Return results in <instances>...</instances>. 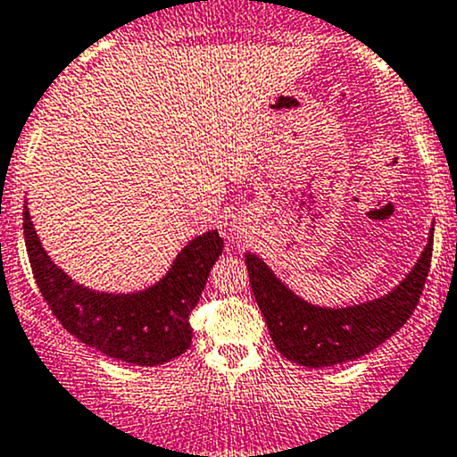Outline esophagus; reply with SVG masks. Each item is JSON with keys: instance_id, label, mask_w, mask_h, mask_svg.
<instances>
[{"instance_id": "obj_1", "label": "esophagus", "mask_w": 457, "mask_h": 457, "mask_svg": "<svg viewBox=\"0 0 457 457\" xmlns=\"http://www.w3.org/2000/svg\"><path fill=\"white\" fill-rule=\"evenodd\" d=\"M228 235H230V242H233V244H242L244 242V230L242 228L230 227L228 228Z\"/></svg>"}]
</instances>
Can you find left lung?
Masks as SVG:
<instances>
[{"label": "left lung", "mask_w": 457, "mask_h": 457, "mask_svg": "<svg viewBox=\"0 0 457 457\" xmlns=\"http://www.w3.org/2000/svg\"><path fill=\"white\" fill-rule=\"evenodd\" d=\"M431 250L434 227L419 262L399 286L384 296L348 307H320L305 301L257 254L246 253V268L274 346L294 364L325 368L366 355L405 325L423 294Z\"/></svg>", "instance_id": "8db88e82"}]
</instances>
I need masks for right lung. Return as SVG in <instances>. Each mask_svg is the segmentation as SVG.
Masks as SVG:
<instances>
[{"instance_id":"add662e5","label":"right lung","mask_w":457,"mask_h":457,"mask_svg":"<svg viewBox=\"0 0 457 457\" xmlns=\"http://www.w3.org/2000/svg\"><path fill=\"white\" fill-rule=\"evenodd\" d=\"M23 235L37 286L61 325L87 346L137 366L165 364L187 351L189 313L224 248V239L211 228L176 254L154 286L115 294L82 286L62 272L43 248L28 207H23Z\"/></svg>"}]
</instances>
